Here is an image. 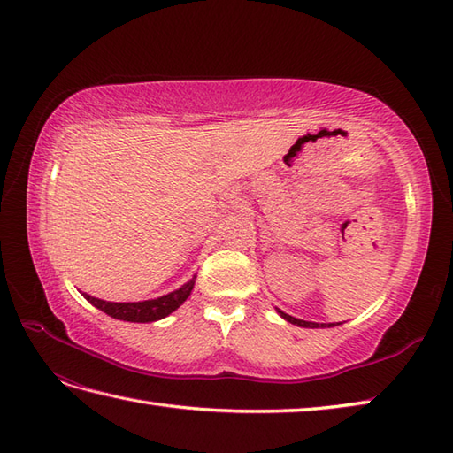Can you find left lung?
I'll return each instance as SVG.
<instances>
[{"mask_svg":"<svg viewBox=\"0 0 453 453\" xmlns=\"http://www.w3.org/2000/svg\"><path fill=\"white\" fill-rule=\"evenodd\" d=\"M275 310H277V314H279L280 318L288 321V324L298 326V327H310V329H316V327H335V326H339V324H316V321H304V319H298V318H293V316L285 314V311H283V310H279V308H275Z\"/></svg>","mask_w":453,"mask_h":453,"instance_id":"1","label":"left lung"}]
</instances>
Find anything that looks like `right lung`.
I'll return each instance as SVG.
<instances>
[{"label":"right lung","mask_w":453,"mask_h":453,"mask_svg":"<svg viewBox=\"0 0 453 453\" xmlns=\"http://www.w3.org/2000/svg\"><path fill=\"white\" fill-rule=\"evenodd\" d=\"M196 285V275L184 283L180 288L173 290L165 296L158 298H150L143 300V303H106V300H100L83 293V296L88 300L95 308L103 310L104 314L116 319H124V321H135V324H149V321H157L163 319L168 314H173L174 310H178L186 303V298L192 293V288Z\"/></svg>","instance_id":"obj_1"}]
</instances>
